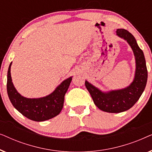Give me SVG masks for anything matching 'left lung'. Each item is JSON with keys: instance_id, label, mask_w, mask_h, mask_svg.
Segmentation results:
<instances>
[{"instance_id": "1", "label": "left lung", "mask_w": 152, "mask_h": 152, "mask_svg": "<svg viewBox=\"0 0 152 152\" xmlns=\"http://www.w3.org/2000/svg\"><path fill=\"white\" fill-rule=\"evenodd\" d=\"M116 34L126 40L132 47L136 57V70L135 79L127 88L107 93L100 91L85 82L95 104L102 111L108 113H120L132 108L140 98L144 91L147 81V69L143 52L137 44L135 37L124 29H118Z\"/></svg>"}]
</instances>
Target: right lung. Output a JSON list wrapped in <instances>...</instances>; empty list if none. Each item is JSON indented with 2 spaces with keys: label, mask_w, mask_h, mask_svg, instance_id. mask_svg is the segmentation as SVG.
Instances as JSON below:
<instances>
[{
  "label": "right lung",
  "mask_w": 152,
  "mask_h": 152,
  "mask_svg": "<svg viewBox=\"0 0 152 152\" xmlns=\"http://www.w3.org/2000/svg\"><path fill=\"white\" fill-rule=\"evenodd\" d=\"M10 64L7 72V91L12 105L22 115L37 122L51 119L61 112L64 107V96L72 80V77L64 80L50 95L37 99H29L20 95L12 82Z\"/></svg>",
  "instance_id": "right-lung-1"
}]
</instances>
